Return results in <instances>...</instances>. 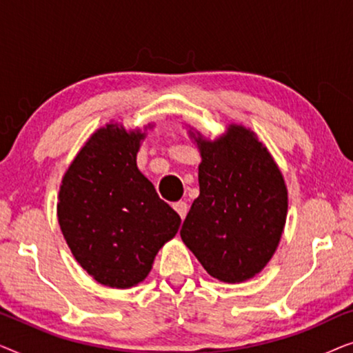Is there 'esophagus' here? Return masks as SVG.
<instances>
[{
    "instance_id": "obj_1",
    "label": "esophagus",
    "mask_w": 353,
    "mask_h": 353,
    "mask_svg": "<svg viewBox=\"0 0 353 353\" xmlns=\"http://www.w3.org/2000/svg\"><path fill=\"white\" fill-rule=\"evenodd\" d=\"M173 209L176 210V214L180 215L181 219H185L186 214H188V209H190V207H188L185 201H178V202H175V204H173Z\"/></svg>"
}]
</instances>
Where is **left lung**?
<instances>
[{"mask_svg": "<svg viewBox=\"0 0 353 353\" xmlns=\"http://www.w3.org/2000/svg\"><path fill=\"white\" fill-rule=\"evenodd\" d=\"M201 151L199 197L181 226V239L205 272L223 283L254 278L273 257L288 214V190L272 154L254 132L230 125Z\"/></svg>", "mask_w": 353, "mask_h": 353, "instance_id": "8db88e82", "label": "left lung"}]
</instances>
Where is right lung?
Wrapping results in <instances>:
<instances>
[{"label":"right lung","instance_id":"1","mask_svg":"<svg viewBox=\"0 0 353 353\" xmlns=\"http://www.w3.org/2000/svg\"><path fill=\"white\" fill-rule=\"evenodd\" d=\"M144 133L108 123L67 168L57 220L81 268L109 288L137 286L181 219L137 165Z\"/></svg>","mask_w":353,"mask_h":353}]
</instances>
